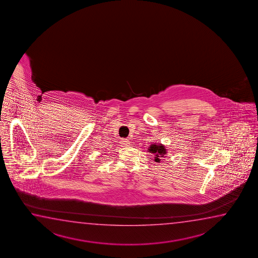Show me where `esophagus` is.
Instances as JSON below:
<instances>
[{
    "mask_svg": "<svg viewBox=\"0 0 258 258\" xmlns=\"http://www.w3.org/2000/svg\"><path fill=\"white\" fill-rule=\"evenodd\" d=\"M120 142H121V145H122V146H124V147H127V146H130V141H128L127 139H122V140H121Z\"/></svg>",
    "mask_w": 258,
    "mask_h": 258,
    "instance_id": "esophagus-1",
    "label": "esophagus"
}]
</instances>
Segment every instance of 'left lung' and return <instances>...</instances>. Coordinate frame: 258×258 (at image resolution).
Masks as SVG:
<instances>
[{"label": "left lung", "instance_id": "8db88e82", "mask_svg": "<svg viewBox=\"0 0 258 258\" xmlns=\"http://www.w3.org/2000/svg\"><path fill=\"white\" fill-rule=\"evenodd\" d=\"M148 152L155 154V162H156V163H160L161 158L164 157V155L167 154L165 147L162 144H153V145H151L150 147L148 148Z\"/></svg>", "mask_w": 258, "mask_h": 258}]
</instances>
